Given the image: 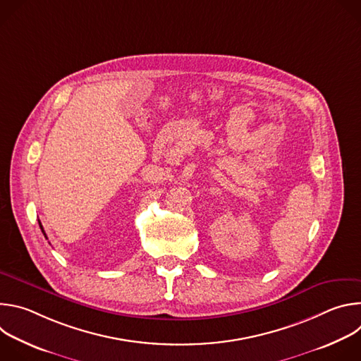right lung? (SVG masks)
I'll return each instance as SVG.
<instances>
[{"label": "right lung", "instance_id": "1", "mask_svg": "<svg viewBox=\"0 0 361 361\" xmlns=\"http://www.w3.org/2000/svg\"><path fill=\"white\" fill-rule=\"evenodd\" d=\"M39 227H41V231L44 233V228H42V226H41V223H39ZM44 235H45V233H44ZM45 238H47V235H45Z\"/></svg>", "mask_w": 361, "mask_h": 361}]
</instances>
